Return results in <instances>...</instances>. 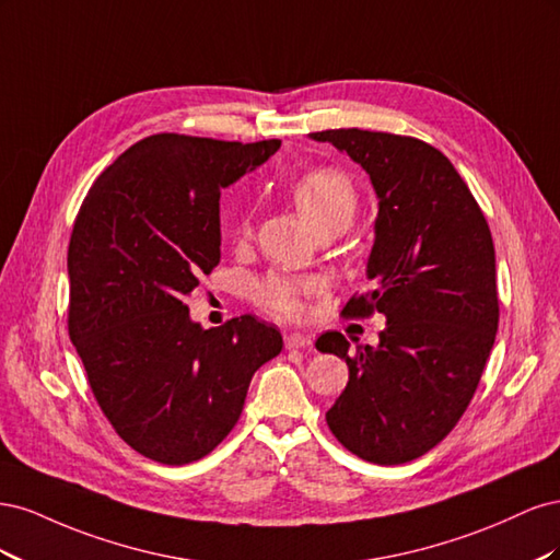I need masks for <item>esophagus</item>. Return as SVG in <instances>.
Segmentation results:
<instances>
[{
	"mask_svg": "<svg viewBox=\"0 0 560 560\" xmlns=\"http://www.w3.org/2000/svg\"><path fill=\"white\" fill-rule=\"evenodd\" d=\"M311 343H313V336H308V334L292 331V334L284 336V346L290 348V350H294V348H308Z\"/></svg>",
	"mask_w": 560,
	"mask_h": 560,
	"instance_id": "34e87169",
	"label": "esophagus"
}]
</instances>
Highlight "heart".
Returning <instances> with one entry per match:
<instances>
[{"label":"heart","mask_w":560,"mask_h":560,"mask_svg":"<svg viewBox=\"0 0 560 560\" xmlns=\"http://www.w3.org/2000/svg\"><path fill=\"white\" fill-rule=\"evenodd\" d=\"M290 196L296 210L315 233L346 231L358 214V189L352 179L338 167H315L299 175ZM238 233H247V217L241 219ZM317 292V282L292 273H268L254 284V301L270 315L299 319L306 313V299Z\"/></svg>","instance_id":"heart-1"}]
</instances>
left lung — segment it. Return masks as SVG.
Masks as SVG:
<instances>
[{
    "instance_id": "1",
    "label": "left lung",
    "mask_w": 560,
    "mask_h": 560,
    "mask_svg": "<svg viewBox=\"0 0 560 560\" xmlns=\"http://www.w3.org/2000/svg\"><path fill=\"white\" fill-rule=\"evenodd\" d=\"M360 163L378 196L376 243L343 317L383 313L378 348L350 354L343 334L317 338L350 369L327 411L331 434L366 463L401 465L434 448L477 393L495 343V247L477 198L453 163L409 135L338 128L313 132Z\"/></svg>"
}]
</instances>
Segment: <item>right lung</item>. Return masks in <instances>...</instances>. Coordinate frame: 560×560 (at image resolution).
Instances as JSON below:
<instances>
[{
	"label": "right lung",
	"instance_id": "obj_1",
	"mask_svg": "<svg viewBox=\"0 0 560 560\" xmlns=\"http://www.w3.org/2000/svg\"><path fill=\"white\" fill-rule=\"evenodd\" d=\"M280 149L159 132L100 175L74 219L67 329L95 401L149 460L189 465L224 442L278 327L241 315L202 329L184 296L219 264V196Z\"/></svg>",
	"mask_w": 560,
	"mask_h": 560
}]
</instances>
